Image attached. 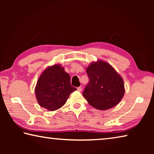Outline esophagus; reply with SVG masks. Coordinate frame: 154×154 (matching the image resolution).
<instances>
[{
    "mask_svg": "<svg viewBox=\"0 0 154 154\" xmlns=\"http://www.w3.org/2000/svg\"><path fill=\"white\" fill-rule=\"evenodd\" d=\"M77 90L79 91V92H81V91L82 90V86H79V87H78V88H77Z\"/></svg>",
    "mask_w": 154,
    "mask_h": 154,
    "instance_id": "esophagus-1",
    "label": "esophagus"
}]
</instances>
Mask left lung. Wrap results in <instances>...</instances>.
Listing matches in <instances>:
<instances>
[{"label":"left lung","instance_id":"8db88e82","mask_svg":"<svg viewBox=\"0 0 154 154\" xmlns=\"http://www.w3.org/2000/svg\"><path fill=\"white\" fill-rule=\"evenodd\" d=\"M86 72L90 81L83 96L91 106L106 110L120 102L125 92L124 81L110 64L103 60L94 62Z\"/></svg>","mask_w":154,"mask_h":154}]
</instances>
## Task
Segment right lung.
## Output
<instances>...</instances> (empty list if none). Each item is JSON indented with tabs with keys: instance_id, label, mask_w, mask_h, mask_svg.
<instances>
[{
	"instance_id": "1",
	"label": "right lung",
	"mask_w": 154,
	"mask_h": 154,
	"mask_svg": "<svg viewBox=\"0 0 154 154\" xmlns=\"http://www.w3.org/2000/svg\"><path fill=\"white\" fill-rule=\"evenodd\" d=\"M71 84V77L60 64L49 66L38 78L35 95L38 105L50 111L61 108L71 93L76 90Z\"/></svg>"
}]
</instances>
